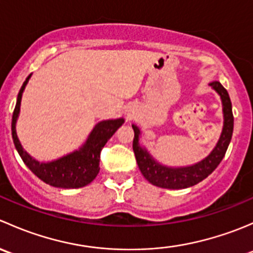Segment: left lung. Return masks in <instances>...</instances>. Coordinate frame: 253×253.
I'll return each instance as SVG.
<instances>
[{
	"label": "left lung",
	"instance_id": "obj_1",
	"mask_svg": "<svg viewBox=\"0 0 253 253\" xmlns=\"http://www.w3.org/2000/svg\"><path fill=\"white\" fill-rule=\"evenodd\" d=\"M209 85L220 96L224 122L221 134L215 147L201 162L187 165V167H167V165L162 164L150 155L147 148L139 144L141 131H139L138 126L132 125V128L134 131L133 152L136 155L137 164H138L139 170L145 180L149 181L152 185L162 188H170V190L191 187V186L197 185L198 182L205 180L207 176L211 175L223 160L226 149L230 144L231 136H233V108H231L230 96H229L228 91L219 82H211Z\"/></svg>",
	"mask_w": 253,
	"mask_h": 253
}]
</instances>
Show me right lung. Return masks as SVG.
Masks as SVG:
<instances>
[{
  "label": "right lung",
  "mask_w": 253,
  "mask_h": 253,
  "mask_svg": "<svg viewBox=\"0 0 253 253\" xmlns=\"http://www.w3.org/2000/svg\"><path fill=\"white\" fill-rule=\"evenodd\" d=\"M30 77L32 75L28 76L18 93L16 108L12 116V138H13L18 154L20 155L24 164L32 170L33 174L37 175L47 185L58 188H79L89 185L96 177L100 170L99 162H100L101 149L111 138L112 134L119 129V127L122 126L125 119L120 117V119L104 120V121L98 122L79 149L51 162H38L22 147L16 129L23 91Z\"/></svg>",
  "instance_id": "1"
}]
</instances>
